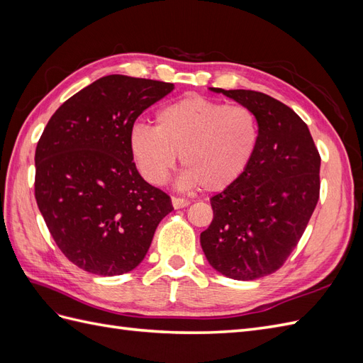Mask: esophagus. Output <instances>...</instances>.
<instances>
[{
    "label": "esophagus",
    "instance_id": "1",
    "mask_svg": "<svg viewBox=\"0 0 363 363\" xmlns=\"http://www.w3.org/2000/svg\"><path fill=\"white\" fill-rule=\"evenodd\" d=\"M172 207L174 208H183V207H188L189 206V201L184 200V199H177V196H172Z\"/></svg>",
    "mask_w": 363,
    "mask_h": 363
}]
</instances>
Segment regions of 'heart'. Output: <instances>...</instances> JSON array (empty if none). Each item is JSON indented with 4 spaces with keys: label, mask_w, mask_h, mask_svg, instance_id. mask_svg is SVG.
<instances>
[{
    "label": "heart",
    "mask_w": 363,
    "mask_h": 363,
    "mask_svg": "<svg viewBox=\"0 0 363 363\" xmlns=\"http://www.w3.org/2000/svg\"><path fill=\"white\" fill-rule=\"evenodd\" d=\"M257 144L259 121L250 107L201 95L160 107L156 127L136 124L128 135L131 157L145 182L163 184L180 155L179 184L208 192H221L242 177Z\"/></svg>",
    "instance_id": "1"
}]
</instances>
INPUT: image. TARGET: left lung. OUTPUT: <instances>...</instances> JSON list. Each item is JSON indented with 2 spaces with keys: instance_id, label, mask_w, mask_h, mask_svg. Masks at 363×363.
Segmentation results:
<instances>
[{
  "instance_id": "1",
  "label": "left lung",
  "mask_w": 363,
  "mask_h": 363,
  "mask_svg": "<svg viewBox=\"0 0 363 363\" xmlns=\"http://www.w3.org/2000/svg\"><path fill=\"white\" fill-rule=\"evenodd\" d=\"M250 107L259 121V144L247 171L211 199L213 221L200 235L211 267L233 280L277 271L303 236L320 199L321 157L304 121L262 92L219 87Z\"/></svg>"
}]
</instances>
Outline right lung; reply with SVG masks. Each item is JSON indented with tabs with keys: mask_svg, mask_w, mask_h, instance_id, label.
I'll list each match as a JSON object with an SVG mask.
<instances>
[{
	"mask_svg": "<svg viewBox=\"0 0 363 363\" xmlns=\"http://www.w3.org/2000/svg\"><path fill=\"white\" fill-rule=\"evenodd\" d=\"M172 89L106 75L65 101L38 142V207L63 255L87 272L133 271L174 211L169 196L140 177L128 145L136 118Z\"/></svg>",
	"mask_w": 363,
	"mask_h": 363,
	"instance_id": "1",
	"label": "right lung"
}]
</instances>
